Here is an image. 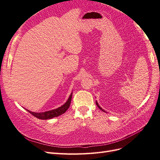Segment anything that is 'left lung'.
I'll return each mask as SVG.
<instances>
[{"mask_svg": "<svg viewBox=\"0 0 160 160\" xmlns=\"http://www.w3.org/2000/svg\"><path fill=\"white\" fill-rule=\"evenodd\" d=\"M96 104H97V107H98V108H99L100 109V110H101V111H104V112H105V111H104V110H103V109H102V108L101 107H100V106L98 105V102H97V101H96Z\"/></svg>", "mask_w": 160, "mask_h": 160, "instance_id": "left-lung-1", "label": "left lung"}]
</instances>
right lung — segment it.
<instances>
[{
  "mask_svg": "<svg viewBox=\"0 0 160 160\" xmlns=\"http://www.w3.org/2000/svg\"><path fill=\"white\" fill-rule=\"evenodd\" d=\"M72 97V93L70 94V97L68 98L67 100V102L63 104V105L56 109H53V110H52V111H49L43 112H31L29 110H27V109L26 110L29 113H31L32 115H33L36 118H39V119H43V120L50 119V118H52L53 117H56L62 115V114L64 113L68 110V108L70 107V105Z\"/></svg>",
  "mask_w": 160,
  "mask_h": 160,
  "instance_id": "obj_1",
  "label": "right lung"
}]
</instances>
